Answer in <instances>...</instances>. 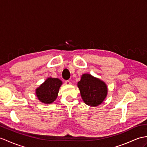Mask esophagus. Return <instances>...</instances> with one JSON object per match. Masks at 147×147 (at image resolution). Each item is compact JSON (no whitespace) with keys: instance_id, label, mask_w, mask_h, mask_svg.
Returning a JSON list of instances; mask_svg holds the SVG:
<instances>
[{"instance_id":"obj_1","label":"esophagus","mask_w":147,"mask_h":147,"mask_svg":"<svg viewBox=\"0 0 147 147\" xmlns=\"http://www.w3.org/2000/svg\"><path fill=\"white\" fill-rule=\"evenodd\" d=\"M65 83V84H66V85H71V82H70L69 80H66Z\"/></svg>"}]
</instances>
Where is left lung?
<instances>
[{"mask_svg": "<svg viewBox=\"0 0 147 147\" xmlns=\"http://www.w3.org/2000/svg\"><path fill=\"white\" fill-rule=\"evenodd\" d=\"M77 86L84 102L91 107L101 104L107 95L108 88L105 82L90 74L82 75Z\"/></svg>", "mask_w": 147, "mask_h": 147, "instance_id": "left-lung-1", "label": "left lung"}]
</instances>
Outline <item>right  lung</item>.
<instances>
[{
    "label": "right lung",
    "mask_w": 147,
    "mask_h": 147,
    "mask_svg": "<svg viewBox=\"0 0 147 147\" xmlns=\"http://www.w3.org/2000/svg\"><path fill=\"white\" fill-rule=\"evenodd\" d=\"M62 82L59 78L49 77L36 88L35 93L41 102L49 104L55 100Z\"/></svg>",
    "instance_id": "right-lung-1"
}]
</instances>
